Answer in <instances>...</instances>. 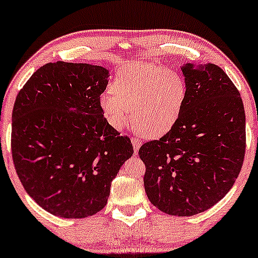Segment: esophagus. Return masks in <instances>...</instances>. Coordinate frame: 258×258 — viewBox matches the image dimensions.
I'll return each instance as SVG.
<instances>
[{"instance_id": "1", "label": "esophagus", "mask_w": 258, "mask_h": 258, "mask_svg": "<svg viewBox=\"0 0 258 258\" xmlns=\"http://www.w3.org/2000/svg\"><path fill=\"white\" fill-rule=\"evenodd\" d=\"M141 141H139V139H136V138H132V145H133V148H135V151L136 153H137L138 151V149L141 148Z\"/></svg>"}]
</instances>
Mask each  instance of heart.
<instances>
[{"label":"heart","instance_id":"b5f03b06","mask_svg":"<svg viewBox=\"0 0 258 258\" xmlns=\"http://www.w3.org/2000/svg\"><path fill=\"white\" fill-rule=\"evenodd\" d=\"M187 88L181 76L151 61H133L117 72L113 89L101 95L107 122L120 130L132 114L143 137L168 132L185 103Z\"/></svg>","mask_w":258,"mask_h":258}]
</instances>
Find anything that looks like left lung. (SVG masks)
Wrapping results in <instances>:
<instances>
[{
	"instance_id": "1",
	"label": "left lung",
	"mask_w": 258,
	"mask_h": 258,
	"mask_svg": "<svg viewBox=\"0 0 258 258\" xmlns=\"http://www.w3.org/2000/svg\"><path fill=\"white\" fill-rule=\"evenodd\" d=\"M185 103L166 135L144 143V187L161 212L192 216L231 190L243 166L246 133L238 89L213 63L181 67Z\"/></svg>"
}]
</instances>
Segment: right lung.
Masks as SVG:
<instances>
[{
  "mask_svg": "<svg viewBox=\"0 0 258 258\" xmlns=\"http://www.w3.org/2000/svg\"><path fill=\"white\" fill-rule=\"evenodd\" d=\"M108 73L89 63H46L15 99V170L25 191L52 215L83 219L103 209L111 181L133 154L131 139L102 113Z\"/></svg>",
  "mask_w": 258,
  "mask_h": 258,
  "instance_id": "add662e5",
  "label": "right lung"
}]
</instances>
